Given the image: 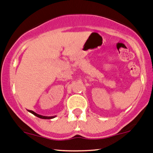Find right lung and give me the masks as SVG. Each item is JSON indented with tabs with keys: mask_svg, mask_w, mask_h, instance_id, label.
I'll return each instance as SVG.
<instances>
[{
	"mask_svg": "<svg viewBox=\"0 0 153 153\" xmlns=\"http://www.w3.org/2000/svg\"><path fill=\"white\" fill-rule=\"evenodd\" d=\"M30 112H31L32 114H33L34 115H36V116L40 117V118H42V119H52L53 118V117H56V115L55 116H44V115H39V114H37L36 112H35L34 111H33V110H28Z\"/></svg>",
	"mask_w": 153,
	"mask_h": 153,
	"instance_id": "add662e5",
	"label": "right lung"
}]
</instances>
